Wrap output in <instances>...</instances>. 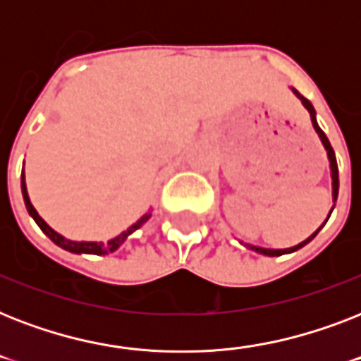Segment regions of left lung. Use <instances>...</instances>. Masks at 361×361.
<instances>
[{"label":"left lung","mask_w":361,"mask_h":361,"mask_svg":"<svg viewBox=\"0 0 361 361\" xmlns=\"http://www.w3.org/2000/svg\"><path fill=\"white\" fill-rule=\"evenodd\" d=\"M292 92H294V95H296V97L302 101L303 106L307 109L309 116H311V123H313V129L317 130V135H319L320 142H322V146H324L326 153H328V161H330V172H331V198H334V202H336L337 195H339V170H337V161H336V153H334V147H331L330 140H328V136L324 135V130L320 129L319 123H317V112H314L313 104L309 103L307 99L303 97L302 93L298 92V90H294V87H292ZM331 212H334V206H331L330 214H328V219H330ZM328 219H326V221H328ZM326 221L319 226V228H317V231L313 232V234H311V236L307 238V240H303L302 243H298V245H294V247H288V249H266V247L251 245V243H243V245H245L247 249H251V251L260 252V255H266V257H281V255H286V252H294V251H298V249H302L303 245H307L309 241L313 240V238L317 236L320 231H322V226L326 225Z\"/></svg>","instance_id":"left-lung-1"}]
</instances>
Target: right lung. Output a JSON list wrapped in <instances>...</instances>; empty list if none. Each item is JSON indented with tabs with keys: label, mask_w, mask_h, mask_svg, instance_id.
I'll return each instance as SVG.
<instances>
[{
	"label": "right lung",
	"mask_w": 361,
	"mask_h": 361,
	"mask_svg": "<svg viewBox=\"0 0 361 361\" xmlns=\"http://www.w3.org/2000/svg\"><path fill=\"white\" fill-rule=\"evenodd\" d=\"M22 197H24V202H25V208H27V212H30V215L33 217V221H35L37 225H39V228H41L44 234H47L50 240L56 243L58 247H61V249H65V251L69 252H76V255H82V252H86V255H109V252H114L116 249H120V245L123 243L127 238L133 234L135 231H138L144 223H146L149 217H152V212H147V214H144L140 217V219L136 221L135 225H130L127 231H123L120 234V236L112 238V240H109L106 243H103V241H73V240H67V238H63L61 234H58V232L54 231V228H50V226L47 225V221L42 219L41 215L37 214V209L33 208V204H31L30 197H27V187H25V176H24V170H22Z\"/></svg>",
	"instance_id": "right-lung-1"
}]
</instances>
